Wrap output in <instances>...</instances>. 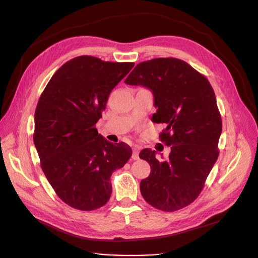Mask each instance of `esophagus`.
<instances>
[{
  "mask_svg": "<svg viewBox=\"0 0 258 258\" xmlns=\"http://www.w3.org/2000/svg\"><path fill=\"white\" fill-rule=\"evenodd\" d=\"M132 159L134 160L139 159V148L138 147L132 148Z\"/></svg>",
  "mask_w": 258,
  "mask_h": 258,
  "instance_id": "1",
  "label": "esophagus"
}]
</instances>
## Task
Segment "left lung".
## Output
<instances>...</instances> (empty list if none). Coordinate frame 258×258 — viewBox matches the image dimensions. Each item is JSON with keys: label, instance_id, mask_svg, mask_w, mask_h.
Wrapping results in <instances>:
<instances>
[{"label": "left lung", "instance_id": "8db88e82", "mask_svg": "<svg viewBox=\"0 0 258 258\" xmlns=\"http://www.w3.org/2000/svg\"><path fill=\"white\" fill-rule=\"evenodd\" d=\"M124 83L153 91L157 107L153 119L167 126L159 139L171 147L165 161L156 158L150 148L140 153L151 166L150 175L140 184L143 198L165 212L189 206L220 154L222 117L212 86L205 75L176 58L141 62Z\"/></svg>", "mask_w": 258, "mask_h": 258}]
</instances>
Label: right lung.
I'll use <instances>...</instances> for the list:
<instances>
[{
    "mask_svg": "<svg viewBox=\"0 0 258 258\" xmlns=\"http://www.w3.org/2000/svg\"><path fill=\"white\" fill-rule=\"evenodd\" d=\"M134 67L73 58L52 75L38 100L33 141L41 167L57 196L74 209L103 207L112 194V173L131 157L129 145L106 141L96 123L111 91Z\"/></svg>",
    "mask_w": 258,
    "mask_h": 258,
    "instance_id": "1",
    "label": "right lung"
}]
</instances>
